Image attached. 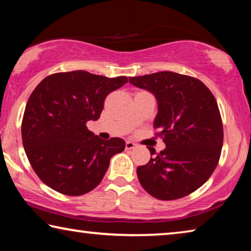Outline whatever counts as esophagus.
<instances>
[{"instance_id":"34e87169","label":"esophagus","mask_w":251,"mask_h":251,"mask_svg":"<svg viewBox=\"0 0 251 251\" xmlns=\"http://www.w3.org/2000/svg\"><path fill=\"white\" fill-rule=\"evenodd\" d=\"M125 147H126V150H133V148H135V147H136V144H135V143H133V142L127 141V142H126V145H125Z\"/></svg>"}]
</instances>
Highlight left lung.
I'll return each instance as SVG.
<instances>
[{
    "mask_svg": "<svg viewBox=\"0 0 251 251\" xmlns=\"http://www.w3.org/2000/svg\"><path fill=\"white\" fill-rule=\"evenodd\" d=\"M129 83L155 95L154 128L166 144L137 167L139 182L160 201L188 196L209 179L222 154L224 128L215 96L201 80L168 71L129 77Z\"/></svg>",
    "mask_w": 251,
    "mask_h": 251,
    "instance_id": "obj_1",
    "label": "left lung"
}]
</instances>
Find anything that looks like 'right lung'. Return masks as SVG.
Segmentation results:
<instances>
[{"mask_svg":"<svg viewBox=\"0 0 251 251\" xmlns=\"http://www.w3.org/2000/svg\"><path fill=\"white\" fill-rule=\"evenodd\" d=\"M128 82L86 71L55 73L32 92L24 110L22 141L40 179L56 192L80 196L99 186L122 138L100 139L86 123L97 121L109 93Z\"/></svg>","mask_w":251,"mask_h":251,"instance_id":"add662e5","label":"right lung"}]
</instances>
